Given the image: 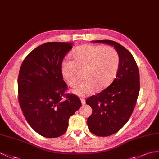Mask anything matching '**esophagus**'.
Instances as JSON below:
<instances>
[{"label": "esophagus", "mask_w": 159, "mask_h": 159, "mask_svg": "<svg viewBox=\"0 0 159 159\" xmlns=\"http://www.w3.org/2000/svg\"><path fill=\"white\" fill-rule=\"evenodd\" d=\"M81 102H82V104H85V103H86V100L84 98H81Z\"/></svg>", "instance_id": "1"}]
</instances>
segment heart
I'll return each instance as SVG.
<instances>
[{
    "label": "heart",
    "instance_id": "b5f03b06",
    "mask_svg": "<svg viewBox=\"0 0 159 159\" xmlns=\"http://www.w3.org/2000/svg\"><path fill=\"white\" fill-rule=\"evenodd\" d=\"M73 61L65 59L61 65V72L69 86L77 83V70L86 68L84 77L73 90L81 97L90 96L100 89L109 86L117 75L120 63L118 52L115 48L100 45L80 46L72 53Z\"/></svg>",
    "mask_w": 159,
    "mask_h": 159
}]
</instances>
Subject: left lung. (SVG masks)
Listing matches in <instances>:
<instances>
[{
	"label": "left lung",
	"instance_id": "obj_1",
	"mask_svg": "<svg viewBox=\"0 0 159 159\" xmlns=\"http://www.w3.org/2000/svg\"><path fill=\"white\" fill-rule=\"evenodd\" d=\"M92 42L113 46L120 57L113 82L86 100L92 109L87 121L89 130L97 136H109L121 129L132 114L140 92V75L134 58L123 46L109 40Z\"/></svg>",
	"mask_w": 159,
	"mask_h": 159
}]
</instances>
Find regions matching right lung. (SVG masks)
Returning <instances> with one entry per match:
<instances>
[{
    "label": "right lung",
    "instance_id": "obj_1",
    "mask_svg": "<svg viewBox=\"0 0 159 159\" xmlns=\"http://www.w3.org/2000/svg\"><path fill=\"white\" fill-rule=\"evenodd\" d=\"M71 42H50L30 52L18 76V99L29 125L49 138L59 137L67 129L69 119L82 102L75 94H65L61 63L72 48Z\"/></svg>",
    "mask_w": 159,
    "mask_h": 159
}]
</instances>
